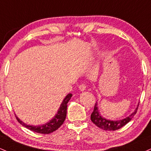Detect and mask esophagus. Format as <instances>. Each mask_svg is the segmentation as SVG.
Returning a JSON list of instances; mask_svg holds the SVG:
<instances>
[{
	"instance_id": "1",
	"label": "esophagus",
	"mask_w": 151,
	"mask_h": 151,
	"mask_svg": "<svg viewBox=\"0 0 151 151\" xmlns=\"http://www.w3.org/2000/svg\"><path fill=\"white\" fill-rule=\"evenodd\" d=\"M79 88L81 91H84L86 89V85L84 84H82L79 86Z\"/></svg>"
}]
</instances>
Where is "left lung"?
<instances>
[{
  "label": "left lung",
  "instance_id": "1",
  "mask_svg": "<svg viewBox=\"0 0 151 151\" xmlns=\"http://www.w3.org/2000/svg\"><path fill=\"white\" fill-rule=\"evenodd\" d=\"M138 106L139 104L135 111L132 112L131 115L127 117L126 118L122 119V120H120L113 121V120H106L105 118L102 117L100 115V112L98 111V107H97V104L96 102L95 105H94V111L92 112V115H91V120H92V122H93L94 125H97V127L104 130H110H110H117L118 129L121 128L122 127L126 125L127 122H129L132 120V117L136 114Z\"/></svg>",
  "mask_w": 151,
  "mask_h": 151
}]
</instances>
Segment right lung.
I'll use <instances>...</instances> for the list:
<instances>
[{
  "mask_svg": "<svg viewBox=\"0 0 151 151\" xmlns=\"http://www.w3.org/2000/svg\"><path fill=\"white\" fill-rule=\"evenodd\" d=\"M72 96V94L70 93L68 94L66 96L64 100H63L62 103L61 104L60 107H59V110H58L57 115H55V117H54L52 120H50L49 122H48L47 123L45 124V125H41V126L29 125H27V124H25L24 122H23L21 120H20L16 116V119H17L18 122H19L20 124H21L23 126L26 127V128L31 130V131L41 134H49L51 133V132L57 130L58 128H59L61 125L63 124V122H64V120H65L66 116H67V103L69 101V100L71 99Z\"/></svg>",
  "mask_w": 151,
  "mask_h": 151,
  "instance_id": "obj_1",
  "label": "right lung"
}]
</instances>
